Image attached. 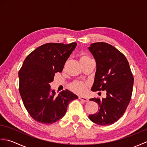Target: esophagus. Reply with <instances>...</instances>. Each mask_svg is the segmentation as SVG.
Here are the masks:
<instances>
[{"label":"esophagus","instance_id":"esophagus-1","mask_svg":"<svg viewBox=\"0 0 147 147\" xmlns=\"http://www.w3.org/2000/svg\"><path fill=\"white\" fill-rule=\"evenodd\" d=\"M78 98L80 100H83L84 102H88L89 101V99L87 98V97H85V96H80Z\"/></svg>","mask_w":147,"mask_h":147}]
</instances>
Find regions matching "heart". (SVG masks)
<instances>
[{
  "mask_svg": "<svg viewBox=\"0 0 147 147\" xmlns=\"http://www.w3.org/2000/svg\"><path fill=\"white\" fill-rule=\"evenodd\" d=\"M91 58L86 54H82L80 55V62L89 60ZM87 86H88V85L86 83L83 82H80V81H76L71 84L70 85V88L74 92L79 93V94H83L86 92Z\"/></svg>",
  "mask_w": 147,
  "mask_h": 147,
  "instance_id": "heart-1",
  "label": "heart"
}]
</instances>
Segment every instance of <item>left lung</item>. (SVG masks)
Masks as SVG:
<instances>
[{
  "instance_id": "obj_1",
  "label": "left lung",
  "mask_w": 147,
  "mask_h": 147,
  "mask_svg": "<svg viewBox=\"0 0 147 147\" xmlns=\"http://www.w3.org/2000/svg\"><path fill=\"white\" fill-rule=\"evenodd\" d=\"M88 49L96 64L92 91L107 92L105 98L90 99L97 103L99 109L88 117L99 125H111L123 116L129 105L134 78L127 59L114 47L96 42L91 44Z\"/></svg>"
}]
</instances>
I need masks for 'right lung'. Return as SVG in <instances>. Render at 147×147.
Listing matches in <instances>:
<instances>
[{
	"instance_id": "right-lung-1",
	"label": "right lung",
	"mask_w": 147,
	"mask_h": 147,
	"mask_svg": "<svg viewBox=\"0 0 147 147\" xmlns=\"http://www.w3.org/2000/svg\"><path fill=\"white\" fill-rule=\"evenodd\" d=\"M77 43L65 45L48 43L36 49L27 56L19 71V91L23 104L34 120L52 124L64 116L70 102L78 98L69 90L55 96L51 93L49 83L55 74L61 73Z\"/></svg>"
}]
</instances>
